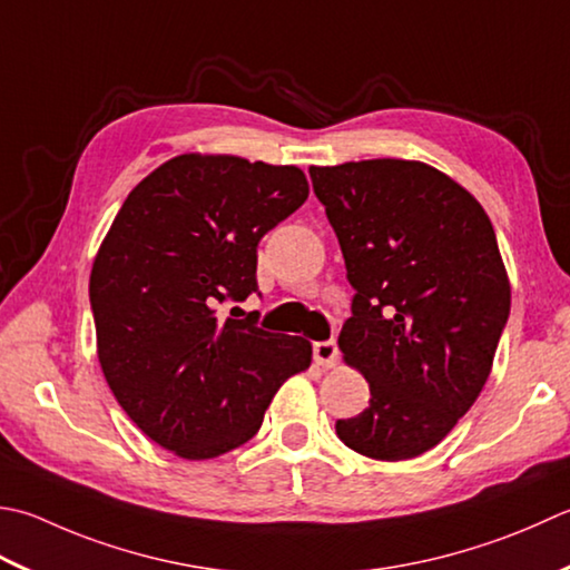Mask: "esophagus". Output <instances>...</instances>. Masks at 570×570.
Masks as SVG:
<instances>
[{"instance_id":"esophagus-1","label":"esophagus","mask_w":570,"mask_h":570,"mask_svg":"<svg viewBox=\"0 0 570 570\" xmlns=\"http://www.w3.org/2000/svg\"><path fill=\"white\" fill-rule=\"evenodd\" d=\"M314 361L321 367H333L338 363V345L336 341H318L314 343Z\"/></svg>"}]
</instances>
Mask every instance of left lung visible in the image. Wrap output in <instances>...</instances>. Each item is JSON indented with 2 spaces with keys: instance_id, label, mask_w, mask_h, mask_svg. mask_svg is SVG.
<instances>
[{
  "instance_id": "left-lung-1",
  "label": "left lung",
  "mask_w": 570,
  "mask_h": 570,
  "mask_svg": "<svg viewBox=\"0 0 570 570\" xmlns=\"http://www.w3.org/2000/svg\"><path fill=\"white\" fill-rule=\"evenodd\" d=\"M355 288L338 345L371 385L345 448L412 460L440 444L492 371L511 288L482 205L417 160L311 167Z\"/></svg>"
}]
</instances>
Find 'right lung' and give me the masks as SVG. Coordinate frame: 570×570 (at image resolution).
Returning a JSON list of instances; mask_svg holds the SVG:
<instances>
[{"instance_id": "add662e5", "label": "right lung", "mask_w": 570, "mask_h": 570, "mask_svg": "<svg viewBox=\"0 0 570 570\" xmlns=\"http://www.w3.org/2000/svg\"><path fill=\"white\" fill-rule=\"evenodd\" d=\"M306 197L294 165L177 155L136 185L100 244L88 296L106 383L183 460L249 442L276 390L311 365L306 338L219 316L259 288L256 247Z\"/></svg>"}]
</instances>
